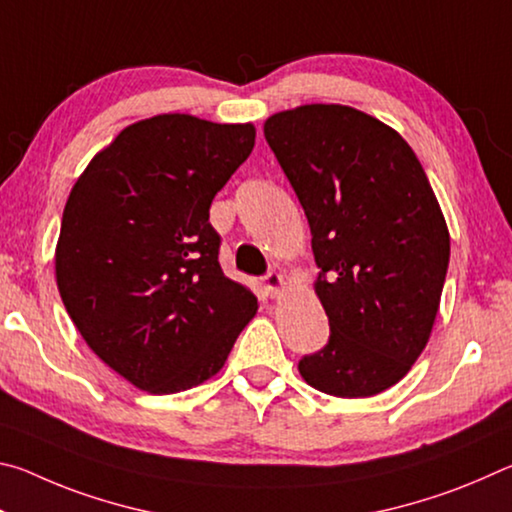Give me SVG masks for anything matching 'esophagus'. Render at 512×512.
I'll return each mask as SVG.
<instances>
[{
  "mask_svg": "<svg viewBox=\"0 0 512 512\" xmlns=\"http://www.w3.org/2000/svg\"><path fill=\"white\" fill-rule=\"evenodd\" d=\"M264 287H266V293L271 298H277L280 296V291H284V287H287V280L280 273H268L264 277Z\"/></svg>",
  "mask_w": 512,
  "mask_h": 512,
  "instance_id": "1",
  "label": "esophagus"
}]
</instances>
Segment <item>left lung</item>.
I'll list each match as a JSON object with an SVG mask.
<instances>
[{"mask_svg": "<svg viewBox=\"0 0 512 512\" xmlns=\"http://www.w3.org/2000/svg\"><path fill=\"white\" fill-rule=\"evenodd\" d=\"M264 137L309 221L332 329L300 375L348 400L386 391L427 348L447 275L449 230L427 173L395 128L341 103L275 112Z\"/></svg>", "mask_w": 512, "mask_h": 512, "instance_id": "obj_1", "label": "left lung"}]
</instances>
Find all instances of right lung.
I'll return each instance as SVG.
<instances>
[{
	"mask_svg": "<svg viewBox=\"0 0 512 512\" xmlns=\"http://www.w3.org/2000/svg\"><path fill=\"white\" fill-rule=\"evenodd\" d=\"M255 146L253 124L155 115L90 160L65 203L56 282L83 341L153 395L223 368L257 298L219 266L210 205Z\"/></svg>",
	"mask_w": 512,
	"mask_h": 512,
	"instance_id": "obj_1",
	"label": "right lung"
}]
</instances>
